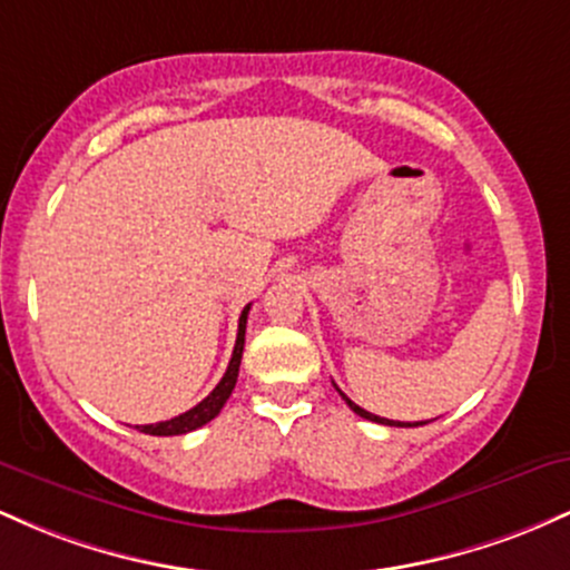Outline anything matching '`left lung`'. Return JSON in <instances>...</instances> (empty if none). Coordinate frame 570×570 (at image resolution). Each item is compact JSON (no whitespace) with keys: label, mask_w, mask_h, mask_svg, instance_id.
<instances>
[{"label":"left lung","mask_w":570,"mask_h":570,"mask_svg":"<svg viewBox=\"0 0 570 570\" xmlns=\"http://www.w3.org/2000/svg\"><path fill=\"white\" fill-rule=\"evenodd\" d=\"M335 389H337V385H335ZM337 391H340V389H337ZM340 396H343V399H345V404H348V407H351L353 412H356V415L367 417V421H372V423H383V426H402V429H410V426H423V423H426V421H421V423H402V421H389V417H381V415H372V412H367V410H362V407H358V404H353V402H351V399L343 394V391H340Z\"/></svg>","instance_id":"1"}]
</instances>
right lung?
Masks as SVG:
<instances>
[{
	"instance_id": "1",
	"label": "right lung",
	"mask_w": 570,
	"mask_h": 570,
	"mask_svg": "<svg viewBox=\"0 0 570 570\" xmlns=\"http://www.w3.org/2000/svg\"><path fill=\"white\" fill-rule=\"evenodd\" d=\"M248 307H244L238 318V337H235V348H233V358L227 364V372L222 375V381L217 383V389L212 391L200 404H195L193 410L181 412V415L171 417V421H160V423H147V426H136L144 434L153 436H176V434H187V431H195L200 426H206L208 421L219 415V410L225 407V402L230 399L235 381H238V367H240V356H244V340H246V318H248Z\"/></svg>"
}]
</instances>
